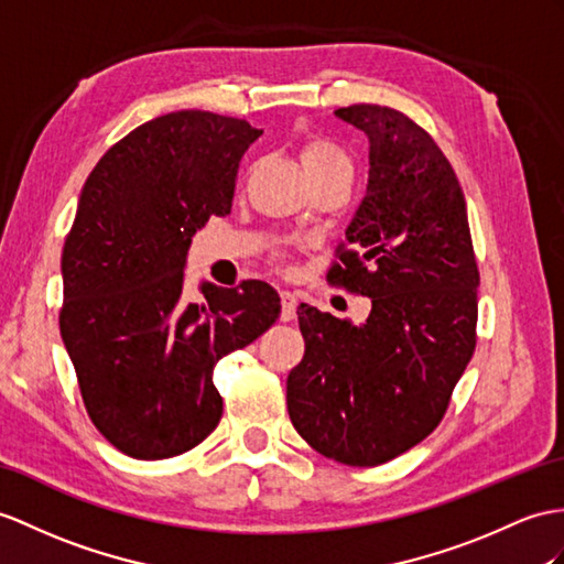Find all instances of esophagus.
<instances>
[{
    "label": "esophagus",
    "mask_w": 564,
    "mask_h": 564,
    "mask_svg": "<svg viewBox=\"0 0 564 564\" xmlns=\"http://www.w3.org/2000/svg\"><path fill=\"white\" fill-rule=\"evenodd\" d=\"M282 299V313H280V321L282 323H292L296 318V296L292 292H280Z\"/></svg>",
    "instance_id": "1"
}]
</instances>
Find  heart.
Wrapping results in <instances>:
<instances>
[{"instance_id":"heart-1","label":"heart","mask_w":564,"mask_h":564,"mask_svg":"<svg viewBox=\"0 0 564 564\" xmlns=\"http://www.w3.org/2000/svg\"><path fill=\"white\" fill-rule=\"evenodd\" d=\"M301 167L306 176H318L327 172H347L351 174V162L341 150L325 139H306L299 150Z\"/></svg>"}]
</instances>
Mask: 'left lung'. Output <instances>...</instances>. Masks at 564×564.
Returning a JSON list of instances; mask_svg holds the SVG:
<instances>
[{"instance_id":"8db88e82","label":"left lung","mask_w":564,"mask_h":564,"mask_svg":"<svg viewBox=\"0 0 564 564\" xmlns=\"http://www.w3.org/2000/svg\"><path fill=\"white\" fill-rule=\"evenodd\" d=\"M368 139L366 196L329 282L370 299L359 325L299 306L304 359L286 378L294 429L321 455L376 466L435 431L476 347L478 268L443 150L380 105L335 109Z\"/></svg>"}]
</instances>
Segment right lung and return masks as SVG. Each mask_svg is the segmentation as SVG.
I'll use <instances>...</instances> for the list:
<instances>
[{
  "instance_id": "1",
  "label": "right lung",
  "mask_w": 564,
  "mask_h": 564,
  "mask_svg": "<svg viewBox=\"0 0 564 564\" xmlns=\"http://www.w3.org/2000/svg\"><path fill=\"white\" fill-rule=\"evenodd\" d=\"M263 133L182 109L145 121L95 164L64 241L59 329L88 416L123 455L167 459L223 419L213 370L280 318V294L249 280L184 296L191 239L225 217L237 170Z\"/></svg>"
}]
</instances>
